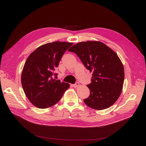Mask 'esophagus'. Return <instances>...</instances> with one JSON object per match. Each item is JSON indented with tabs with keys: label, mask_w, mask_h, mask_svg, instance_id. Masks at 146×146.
Here are the masks:
<instances>
[{
	"label": "esophagus",
	"mask_w": 146,
	"mask_h": 146,
	"mask_svg": "<svg viewBox=\"0 0 146 146\" xmlns=\"http://www.w3.org/2000/svg\"><path fill=\"white\" fill-rule=\"evenodd\" d=\"M79 82H76L74 84H73V87H74V88H77V87H78L79 86Z\"/></svg>",
	"instance_id": "34e87169"
}]
</instances>
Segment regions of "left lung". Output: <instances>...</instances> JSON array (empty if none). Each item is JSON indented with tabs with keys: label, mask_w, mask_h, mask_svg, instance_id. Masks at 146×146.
<instances>
[{
	"label": "left lung",
	"mask_w": 146,
	"mask_h": 146,
	"mask_svg": "<svg viewBox=\"0 0 146 146\" xmlns=\"http://www.w3.org/2000/svg\"><path fill=\"white\" fill-rule=\"evenodd\" d=\"M68 50L77 54L93 72L91 83L87 85L90 95L84 102L97 110L111 106L121 95L124 80V67L118 55L100 41L81 42Z\"/></svg>",
	"instance_id": "8db88e82"
}]
</instances>
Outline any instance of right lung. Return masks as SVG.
Wrapping results in <instances>:
<instances>
[{"instance_id":"add662e5","label":"right lung","mask_w":146,"mask_h":146,"mask_svg":"<svg viewBox=\"0 0 146 146\" xmlns=\"http://www.w3.org/2000/svg\"><path fill=\"white\" fill-rule=\"evenodd\" d=\"M73 43L55 41L37 48L28 57L21 75L24 92L34 106L45 109L57 104L69 84L56 80V68Z\"/></svg>"}]
</instances>
